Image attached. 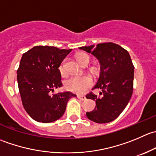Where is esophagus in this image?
<instances>
[{
    "label": "esophagus",
    "instance_id": "34e87169",
    "mask_svg": "<svg viewBox=\"0 0 156 156\" xmlns=\"http://www.w3.org/2000/svg\"><path fill=\"white\" fill-rule=\"evenodd\" d=\"M77 97H78V99H79V100H82V101L86 100V97L84 95H77Z\"/></svg>",
    "mask_w": 156,
    "mask_h": 156
}]
</instances>
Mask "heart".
<instances>
[{"instance_id": "1", "label": "heart", "mask_w": 156, "mask_h": 156, "mask_svg": "<svg viewBox=\"0 0 156 156\" xmlns=\"http://www.w3.org/2000/svg\"><path fill=\"white\" fill-rule=\"evenodd\" d=\"M77 59L81 64L85 60H90V57L87 54L81 53L77 56ZM59 70L62 75L65 74V66L64 62H62L59 66ZM93 85V79L90 75H81V76H72L68 78L65 82L66 88L72 92L77 94H83Z\"/></svg>"}]
</instances>
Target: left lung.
I'll return each mask as SVG.
<instances>
[{
    "label": "left lung",
    "mask_w": 156,
    "mask_h": 156,
    "mask_svg": "<svg viewBox=\"0 0 156 156\" xmlns=\"http://www.w3.org/2000/svg\"><path fill=\"white\" fill-rule=\"evenodd\" d=\"M79 49L94 55L101 66L100 78L93 87L101 90L100 96L92 92L86 96L96 102L95 108L86 113L87 119L99 124L112 122L126 107L133 93L134 66L130 54L112 42Z\"/></svg>",
    "instance_id": "1"
}]
</instances>
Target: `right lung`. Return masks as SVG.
I'll return each mask as SVG.
<instances>
[{
    "label": "right lung",
    "mask_w": 156,
    "mask_h": 156,
    "mask_svg": "<svg viewBox=\"0 0 156 156\" xmlns=\"http://www.w3.org/2000/svg\"><path fill=\"white\" fill-rule=\"evenodd\" d=\"M72 49L36 46L23 53L17 70V81L23 107L36 122L49 123L63 115L72 93L50 94L62 87L59 70Z\"/></svg>",
    "instance_id": "add662e5"
}]
</instances>
